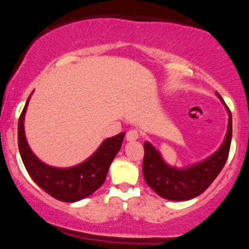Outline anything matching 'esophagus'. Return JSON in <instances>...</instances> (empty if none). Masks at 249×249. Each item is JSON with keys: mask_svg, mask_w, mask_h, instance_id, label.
Returning <instances> with one entry per match:
<instances>
[{"mask_svg": "<svg viewBox=\"0 0 249 249\" xmlns=\"http://www.w3.org/2000/svg\"><path fill=\"white\" fill-rule=\"evenodd\" d=\"M139 138V132L138 130H136V128H131V130L127 131L126 133V141L128 142H133V141H137V139Z\"/></svg>", "mask_w": 249, "mask_h": 249, "instance_id": "esophagus-1", "label": "esophagus"}]
</instances>
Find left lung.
<instances>
[{
	"label": "left lung",
	"mask_w": 249,
	"mask_h": 249,
	"mask_svg": "<svg viewBox=\"0 0 249 249\" xmlns=\"http://www.w3.org/2000/svg\"><path fill=\"white\" fill-rule=\"evenodd\" d=\"M218 97L224 103L230 116L227 133L219 150L207 159L190 167L176 168L167 165L150 142H144L142 174L148 186L162 198L176 201L196 198L207 190L225 166L232 141V115L219 93Z\"/></svg>",
	"instance_id": "obj_1"
}]
</instances>
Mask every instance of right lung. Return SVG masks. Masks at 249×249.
<instances>
[{"instance_id": "1", "label": "right lung", "mask_w": 249, "mask_h": 249, "mask_svg": "<svg viewBox=\"0 0 249 249\" xmlns=\"http://www.w3.org/2000/svg\"><path fill=\"white\" fill-rule=\"evenodd\" d=\"M30 96L18 119V150L28 173L44 192L57 200L75 202L87 198L105 181L108 167L121 150L125 132L105 139L90 158L76 166L68 168L49 166L33 153L25 139L24 116Z\"/></svg>"}]
</instances>
